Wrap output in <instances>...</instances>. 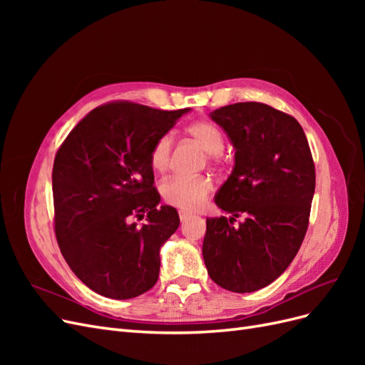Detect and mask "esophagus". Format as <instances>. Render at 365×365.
<instances>
[{
    "instance_id": "esophagus-1",
    "label": "esophagus",
    "mask_w": 365,
    "mask_h": 365,
    "mask_svg": "<svg viewBox=\"0 0 365 365\" xmlns=\"http://www.w3.org/2000/svg\"><path fill=\"white\" fill-rule=\"evenodd\" d=\"M192 217V213H187V212H184V210H180V219H181V222H185V220H189Z\"/></svg>"
}]
</instances>
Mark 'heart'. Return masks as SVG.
Masks as SVG:
<instances>
[{
    "label": "heart",
    "mask_w": 365,
    "mask_h": 365,
    "mask_svg": "<svg viewBox=\"0 0 365 365\" xmlns=\"http://www.w3.org/2000/svg\"><path fill=\"white\" fill-rule=\"evenodd\" d=\"M189 134L197 145H200L208 155H220L225 148V138L217 126L210 121H196L187 128ZM172 153V137L161 135L153 143L150 150V164L157 172H164L169 168ZM215 184L208 176H197V178H170L161 187L164 201L178 207L184 212H196L200 210L208 195L213 192Z\"/></svg>",
    "instance_id": "1"
}]
</instances>
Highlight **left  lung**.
Returning a JSON list of instances; mask_svg holds the SVG:
<instances>
[{
	"mask_svg": "<svg viewBox=\"0 0 365 365\" xmlns=\"http://www.w3.org/2000/svg\"><path fill=\"white\" fill-rule=\"evenodd\" d=\"M210 118L236 150L215 202L245 220L235 228L224 216L207 219L204 263L220 288L254 292L280 277L300 250L315 192L312 153L300 123L264 103L228 105Z\"/></svg>",
	"mask_w": 365,
	"mask_h": 365,
	"instance_id": "8db88e82",
	"label": "left lung"
}]
</instances>
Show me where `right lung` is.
Returning a JSON list of instances; mask_svg holds the SVG:
<instances>
[{"instance_id": "add662e5", "label": "right lung", "mask_w": 365, "mask_h": 365, "mask_svg": "<svg viewBox=\"0 0 365 365\" xmlns=\"http://www.w3.org/2000/svg\"><path fill=\"white\" fill-rule=\"evenodd\" d=\"M190 108L109 103L86 114L53 164L56 237L71 271L94 292L128 300L158 280L160 250L180 225L158 205L150 150ZM147 216L137 227L130 217Z\"/></svg>"}]
</instances>
